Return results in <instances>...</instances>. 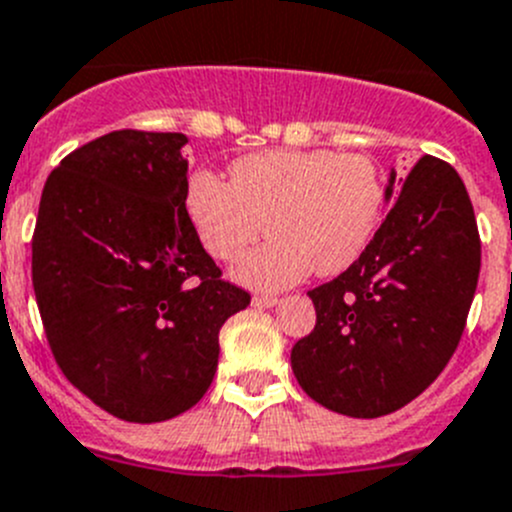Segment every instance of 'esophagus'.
Listing matches in <instances>:
<instances>
[{
	"mask_svg": "<svg viewBox=\"0 0 512 512\" xmlns=\"http://www.w3.org/2000/svg\"><path fill=\"white\" fill-rule=\"evenodd\" d=\"M277 297L275 295H255L252 297V305H257V307H275L277 305Z\"/></svg>",
	"mask_w": 512,
	"mask_h": 512,
	"instance_id": "34e87169",
	"label": "esophagus"
}]
</instances>
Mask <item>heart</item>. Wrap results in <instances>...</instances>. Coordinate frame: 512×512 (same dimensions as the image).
I'll return each mask as SVG.
<instances>
[{"label":"heart","mask_w":512,"mask_h":512,"mask_svg":"<svg viewBox=\"0 0 512 512\" xmlns=\"http://www.w3.org/2000/svg\"><path fill=\"white\" fill-rule=\"evenodd\" d=\"M385 200L380 165L337 150L255 152L232 162L230 182L207 170L185 182V212L215 260H240L267 227L272 240L237 267V280L257 290L355 265L380 230Z\"/></svg>","instance_id":"1"}]
</instances>
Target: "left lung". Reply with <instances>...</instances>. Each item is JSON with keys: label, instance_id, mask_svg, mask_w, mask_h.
<instances>
[{"label": "left lung", "instance_id": "left-lung-1", "mask_svg": "<svg viewBox=\"0 0 512 512\" xmlns=\"http://www.w3.org/2000/svg\"><path fill=\"white\" fill-rule=\"evenodd\" d=\"M388 217L360 260L307 295L315 330L292 347V372L315 403L380 418L418 398L453 357L480 275L473 202L458 172L420 157L390 172Z\"/></svg>", "mask_w": 512, "mask_h": 512}]
</instances>
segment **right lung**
Instances as JSON below:
<instances>
[{
  "instance_id": "1",
  "label": "right lung",
  "mask_w": 512,
  "mask_h": 512,
  "mask_svg": "<svg viewBox=\"0 0 512 512\" xmlns=\"http://www.w3.org/2000/svg\"><path fill=\"white\" fill-rule=\"evenodd\" d=\"M185 142L109 132L69 152L39 200L32 285L44 335L74 388L127 423L200 403L220 327L250 305L185 212Z\"/></svg>"
}]
</instances>
